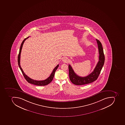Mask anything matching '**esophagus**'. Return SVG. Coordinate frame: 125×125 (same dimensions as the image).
I'll return each mask as SVG.
<instances>
[{
	"label": "esophagus",
	"mask_w": 125,
	"mask_h": 125,
	"mask_svg": "<svg viewBox=\"0 0 125 125\" xmlns=\"http://www.w3.org/2000/svg\"><path fill=\"white\" fill-rule=\"evenodd\" d=\"M62 61H63V62H64V63H67L69 62V59L65 57L63 58Z\"/></svg>",
	"instance_id": "esophagus-1"
}]
</instances>
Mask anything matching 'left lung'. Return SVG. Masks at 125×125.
<instances>
[{
  "mask_svg": "<svg viewBox=\"0 0 125 125\" xmlns=\"http://www.w3.org/2000/svg\"><path fill=\"white\" fill-rule=\"evenodd\" d=\"M96 40L98 48L99 54V61L94 69V71L92 73L85 77H80L78 76L75 73L71 65L69 64V76L70 79L72 83L74 84L82 85L93 83L97 80L100 73L101 69L104 64L105 58L101 42L97 39H96Z\"/></svg>",
  "mask_w": 125,
  "mask_h": 125,
  "instance_id": "1",
  "label": "left lung"
}]
</instances>
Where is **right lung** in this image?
Segmentation results:
<instances>
[{
    "label": "right lung",
    "instance_id": "1",
    "mask_svg": "<svg viewBox=\"0 0 125 125\" xmlns=\"http://www.w3.org/2000/svg\"><path fill=\"white\" fill-rule=\"evenodd\" d=\"M29 37H28L27 38L25 39L21 43V47H20V50H19V55L18 56V65H19V67L20 68L21 71L22 72L23 75H24L25 79H26L27 82H28L29 83H32L33 84L35 85H39V86H44V85H47L49 83L52 82V81L53 80V79L54 76V74H55V72L56 71V70L58 68L59 66V64L56 66L54 68L53 72H52V73L50 75L49 77H48L46 79L43 81H36V80H33L32 79L30 78L27 75L24 73L23 70L22 69V68L20 65V58H21V50H22V48L23 45L24 44V42L25 41V40L28 38Z\"/></svg>",
    "mask_w": 125,
    "mask_h": 125
}]
</instances>
